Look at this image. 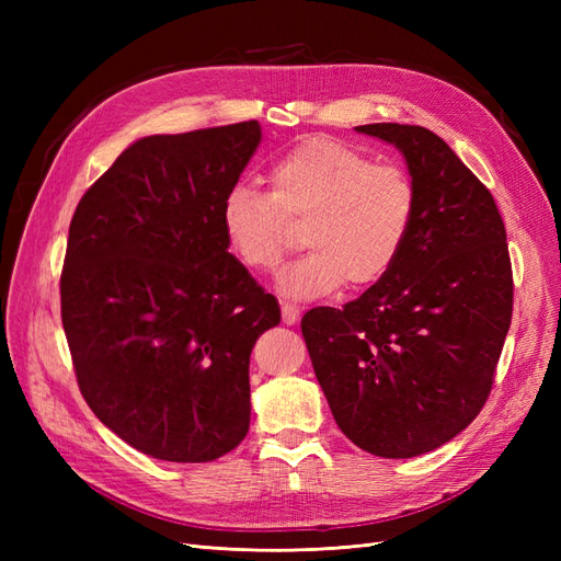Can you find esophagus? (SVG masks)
I'll return each mask as SVG.
<instances>
[{
	"mask_svg": "<svg viewBox=\"0 0 561 561\" xmlns=\"http://www.w3.org/2000/svg\"><path fill=\"white\" fill-rule=\"evenodd\" d=\"M280 311H283V322H285V325H295V322L299 320V309L293 307V304H283Z\"/></svg>",
	"mask_w": 561,
	"mask_h": 561,
	"instance_id": "esophagus-1",
	"label": "esophagus"
}]
</instances>
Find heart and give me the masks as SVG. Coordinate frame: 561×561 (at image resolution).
<instances>
[{
    "instance_id": "obj_1",
    "label": "heart",
    "mask_w": 561,
    "mask_h": 561,
    "mask_svg": "<svg viewBox=\"0 0 561 561\" xmlns=\"http://www.w3.org/2000/svg\"><path fill=\"white\" fill-rule=\"evenodd\" d=\"M268 194L236 184L219 206L229 252L252 274H271L301 222L309 250L283 268L285 297L313 299L348 280L377 285L396 266L416 219V184L396 163H371L342 140H301L268 165Z\"/></svg>"
}]
</instances>
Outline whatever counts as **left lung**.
<instances>
[{"instance_id":"1","label":"left lung","mask_w":561,"mask_h":561,"mask_svg":"<svg viewBox=\"0 0 561 561\" xmlns=\"http://www.w3.org/2000/svg\"><path fill=\"white\" fill-rule=\"evenodd\" d=\"M396 145L416 184L410 239L390 274L344 309L304 313L316 379L360 449L410 458L480 414L513 318L505 225L486 186L423 126L355 128Z\"/></svg>"}]
</instances>
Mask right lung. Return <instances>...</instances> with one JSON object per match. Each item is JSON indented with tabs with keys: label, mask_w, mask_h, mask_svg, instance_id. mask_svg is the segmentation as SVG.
Instances as JSON below:
<instances>
[{
	"label": "right lung",
	"mask_w": 561,
	"mask_h": 561,
	"mask_svg": "<svg viewBox=\"0 0 561 561\" xmlns=\"http://www.w3.org/2000/svg\"><path fill=\"white\" fill-rule=\"evenodd\" d=\"M260 140L257 122L149 135L70 222L60 316L79 390L161 461H215L250 428V351L280 309L227 252L219 206Z\"/></svg>",
	"instance_id": "add662e5"
}]
</instances>
